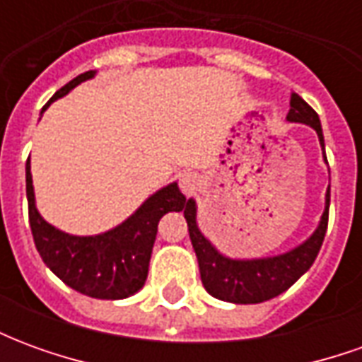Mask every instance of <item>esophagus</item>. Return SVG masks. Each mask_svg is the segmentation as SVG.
I'll return each instance as SVG.
<instances>
[{"label":"esophagus","instance_id":"esophagus-1","mask_svg":"<svg viewBox=\"0 0 362 362\" xmlns=\"http://www.w3.org/2000/svg\"><path fill=\"white\" fill-rule=\"evenodd\" d=\"M197 186H199V178H197V174L194 173H184L180 176V188L182 192L186 194V196H192V194H196Z\"/></svg>","mask_w":362,"mask_h":362}]
</instances>
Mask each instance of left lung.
Returning a JSON list of instances; mask_svg holds the SVG:
<instances>
[{"mask_svg":"<svg viewBox=\"0 0 362 362\" xmlns=\"http://www.w3.org/2000/svg\"><path fill=\"white\" fill-rule=\"evenodd\" d=\"M287 119L314 127L318 134L320 145L324 149V134H322L318 114L296 93L291 95V110L287 114ZM324 158H326V151H324ZM196 211V202L188 199L184 205V217L188 221L189 240L196 250L199 275H202L205 291L215 298L227 300V303L258 304L285 293L314 264L324 243V236H326L327 215H329V188L326 194V209L314 235L287 254L273 256V258L230 259L223 256L197 228Z\"/></svg>","mask_w":362,"mask_h":362,"instance_id":"left-lung-1","label":"left lung"}]
</instances>
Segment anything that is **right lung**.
<instances>
[{"instance_id": "1", "label": "right lung", "mask_w": 362, "mask_h": 362, "mask_svg": "<svg viewBox=\"0 0 362 362\" xmlns=\"http://www.w3.org/2000/svg\"><path fill=\"white\" fill-rule=\"evenodd\" d=\"M90 77H95V71L77 75L52 96L42 112L50 103ZM27 199L30 230L44 264L77 293L106 300L127 298L145 285L158 221L165 213L182 211L186 205V197L178 189V184L173 182L153 194L129 219L108 233L96 236L67 235L46 223L36 209L28 160Z\"/></svg>"}]
</instances>
